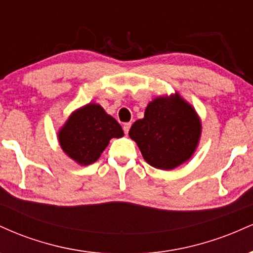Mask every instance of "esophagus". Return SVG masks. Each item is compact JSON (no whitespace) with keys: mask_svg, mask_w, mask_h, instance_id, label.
I'll list each match as a JSON object with an SVG mask.
<instances>
[{"mask_svg":"<svg viewBox=\"0 0 253 253\" xmlns=\"http://www.w3.org/2000/svg\"><path fill=\"white\" fill-rule=\"evenodd\" d=\"M123 128H124V132H125V134H128V132H129V128H130V124H129V123H126V124H124Z\"/></svg>","mask_w":253,"mask_h":253,"instance_id":"esophagus-1","label":"esophagus"}]
</instances>
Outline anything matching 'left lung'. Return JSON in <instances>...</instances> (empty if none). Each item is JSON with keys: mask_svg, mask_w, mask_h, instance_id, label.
<instances>
[{"mask_svg": "<svg viewBox=\"0 0 253 253\" xmlns=\"http://www.w3.org/2000/svg\"><path fill=\"white\" fill-rule=\"evenodd\" d=\"M201 128L195 109L176 92L151 101L128 134L151 167L172 170L194 155Z\"/></svg>", "mask_w": 253, "mask_h": 253, "instance_id": "left-lung-1", "label": "left lung"}]
</instances>
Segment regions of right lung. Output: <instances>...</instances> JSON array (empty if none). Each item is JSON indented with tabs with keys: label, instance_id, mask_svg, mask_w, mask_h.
I'll list each match as a JSON object with an SVG mask.
<instances>
[{
	"label": "right lung",
	"instance_id": "right-lung-1",
	"mask_svg": "<svg viewBox=\"0 0 253 253\" xmlns=\"http://www.w3.org/2000/svg\"><path fill=\"white\" fill-rule=\"evenodd\" d=\"M124 130L100 104L88 103L69 117L58 132L60 147L80 165L95 163L112 138H121Z\"/></svg>",
	"mask_w": 253,
	"mask_h": 253
}]
</instances>
